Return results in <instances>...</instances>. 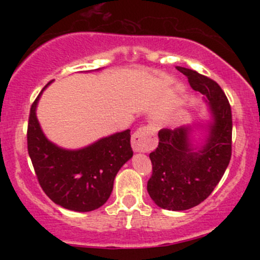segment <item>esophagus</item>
<instances>
[{
	"mask_svg": "<svg viewBox=\"0 0 260 260\" xmlns=\"http://www.w3.org/2000/svg\"><path fill=\"white\" fill-rule=\"evenodd\" d=\"M157 145L156 128L151 124L139 128L132 136V148L136 153H147Z\"/></svg>",
	"mask_w": 260,
	"mask_h": 260,
	"instance_id": "1",
	"label": "esophagus"
}]
</instances>
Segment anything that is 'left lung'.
Listing matches in <instances>:
<instances>
[{"mask_svg": "<svg viewBox=\"0 0 260 260\" xmlns=\"http://www.w3.org/2000/svg\"><path fill=\"white\" fill-rule=\"evenodd\" d=\"M190 86L205 96L210 122L201 144L192 142V126L159 132V145L150 153L153 175L148 193L157 207L187 210L201 204L219 183L231 159L232 115L225 92L213 79L193 70L176 67Z\"/></svg>", "mask_w": 260, "mask_h": 260, "instance_id": "left-lung-1", "label": "left lung"}]
</instances>
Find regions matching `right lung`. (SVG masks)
<instances>
[{
  "label": "right lung",
  "instance_id": "obj_1",
  "mask_svg": "<svg viewBox=\"0 0 260 260\" xmlns=\"http://www.w3.org/2000/svg\"><path fill=\"white\" fill-rule=\"evenodd\" d=\"M49 84L32 103L26 133L38 181L45 194L59 207L73 211L95 210L110 198L116 175L133 156L131 131L104 137L76 150L53 144L37 117L39 99Z\"/></svg>",
  "mask_w": 260,
  "mask_h": 260
}]
</instances>
